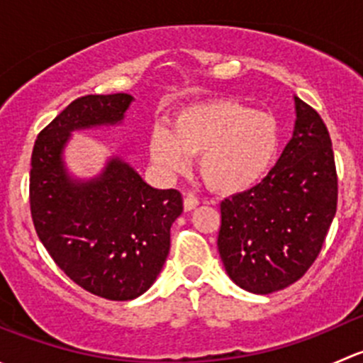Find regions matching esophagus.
Wrapping results in <instances>:
<instances>
[{
	"instance_id": "obj_1",
	"label": "esophagus",
	"mask_w": 363,
	"mask_h": 363,
	"mask_svg": "<svg viewBox=\"0 0 363 363\" xmlns=\"http://www.w3.org/2000/svg\"><path fill=\"white\" fill-rule=\"evenodd\" d=\"M200 203V200L195 195H186L184 196V211H193L196 205Z\"/></svg>"
}]
</instances>
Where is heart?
I'll return each instance as SVG.
<instances>
[{
	"label": "heart",
	"instance_id": "obj_1",
	"mask_svg": "<svg viewBox=\"0 0 363 363\" xmlns=\"http://www.w3.org/2000/svg\"><path fill=\"white\" fill-rule=\"evenodd\" d=\"M277 147L276 119L235 100L188 105L175 113L172 130L156 126L149 140L151 160L161 174H186L191 155H200V174L219 193H240L258 184Z\"/></svg>",
	"mask_w": 363,
	"mask_h": 363
}]
</instances>
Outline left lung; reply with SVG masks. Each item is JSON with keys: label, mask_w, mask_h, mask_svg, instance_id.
I'll list each match as a JSON object with an SVG mask.
<instances>
[{"label": "left lung", "mask_w": 363, "mask_h": 363, "mask_svg": "<svg viewBox=\"0 0 363 363\" xmlns=\"http://www.w3.org/2000/svg\"><path fill=\"white\" fill-rule=\"evenodd\" d=\"M291 140L259 184L221 202L218 250L230 279L269 295L298 281L337 211V170L320 113L295 96Z\"/></svg>", "instance_id": "1"}]
</instances>
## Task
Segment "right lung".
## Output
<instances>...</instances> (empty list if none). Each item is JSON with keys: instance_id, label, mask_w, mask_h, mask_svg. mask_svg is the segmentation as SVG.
Segmentation results:
<instances>
[{"instance_id": "obj_1", "label": "right lung", "mask_w": 363, "mask_h": 363, "mask_svg": "<svg viewBox=\"0 0 363 363\" xmlns=\"http://www.w3.org/2000/svg\"><path fill=\"white\" fill-rule=\"evenodd\" d=\"M131 100L126 93L77 98L38 133L29 172L38 239L73 283L108 300L137 298L155 283L182 196L151 188L119 158L94 181H72L61 152L69 131L119 123Z\"/></svg>"}]
</instances>
